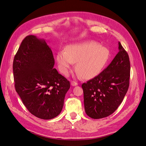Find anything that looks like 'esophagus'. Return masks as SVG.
Returning <instances> with one entry per match:
<instances>
[{"label":"esophagus","instance_id":"1","mask_svg":"<svg viewBox=\"0 0 146 146\" xmlns=\"http://www.w3.org/2000/svg\"><path fill=\"white\" fill-rule=\"evenodd\" d=\"M78 85V83H77V82H74V81H72L71 82V85L72 86H77Z\"/></svg>","mask_w":146,"mask_h":146}]
</instances>
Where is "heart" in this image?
Segmentation results:
<instances>
[{
	"instance_id": "b5f03b06",
	"label": "heart",
	"mask_w": 146,
	"mask_h": 146,
	"mask_svg": "<svg viewBox=\"0 0 146 146\" xmlns=\"http://www.w3.org/2000/svg\"><path fill=\"white\" fill-rule=\"evenodd\" d=\"M110 55V50L105 46L94 41H85L67 46L65 50L58 52L56 60L59 70L64 76L76 62V69L82 77L91 79L101 72Z\"/></svg>"
}]
</instances>
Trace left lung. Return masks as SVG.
<instances>
[{
	"label": "left lung",
	"instance_id": "8db88e82",
	"mask_svg": "<svg viewBox=\"0 0 146 146\" xmlns=\"http://www.w3.org/2000/svg\"><path fill=\"white\" fill-rule=\"evenodd\" d=\"M118 44L119 52L108 67L82 85L85 112L92 119L104 118L113 113L129 89V57L121 42Z\"/></svg>",
	"mask_w": 146,
	"mask_h": 146
}]
</instances>
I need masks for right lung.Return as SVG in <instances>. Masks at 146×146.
Segmentation results:
<instances>
[{
    "mask_svg": "<svg viewBox=\"0 0 146 146\" xmlns=\"http://www.w3.org/2000/svg\"><path fill=\"white\" fill-rule=\"evenodd\" d=\"M55 60L44 39L26 36L15 56V86L33 115L51 119L61 113L70 83L54 68Z\"/></svg>",
    "mask_w": 146,
    "mask_h": 146,
    "instance_id": "obj_1",
    "label": "right lung"
}]
</instances>
